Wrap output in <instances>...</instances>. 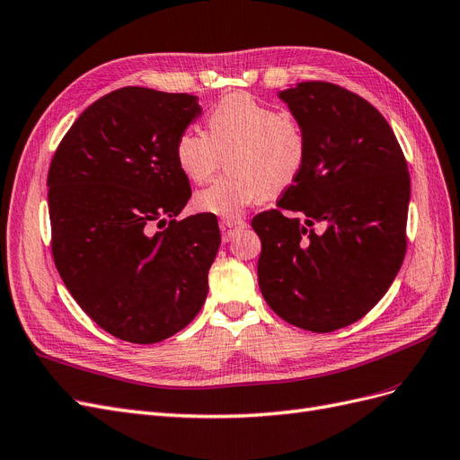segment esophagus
I'll return each mask as SVG.
<instances>
[{"label": "esophagus", "mask_w": 460, "mask_h": 460, "mask_svg": "<svg viewBox=\"0 0 460 460\" xmlns=\"http://www.w3.org/2000/svg\"><path fill=\"white\" fill-rule=\"evenodd\" d=\"M246 226L244 219H239V217H224L219 221V227H221V233H224V241H229L231 236L243 229Z\"/></svg>", "instance_id": "1"}]
</instances>
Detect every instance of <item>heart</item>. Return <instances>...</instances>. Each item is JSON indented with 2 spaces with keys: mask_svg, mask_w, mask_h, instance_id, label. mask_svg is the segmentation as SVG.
Instances as JSON below:
<instances>
[{
  "mask_svg": "<svg viewBox=\"0 0 460 460\" xmlns=\"http://www.w3.org/2000/svg\"><path fill=\"white\" fill-rule=\"evenodd\" d=\"M208 133L187 128L175 160L190 181L204 183L227 158L229 173L195 195L200 212L239 216L250 204L288 189L307 160V136L296 118L248 93H231L206 116Z\"/></svg>",
  "mask_w": 460,
  "mask_h": 460,
  "instance_id": "obj_1",
  "label": "heart"
}]
</instances>
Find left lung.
<instances>
[{
  "mask_svg": "<svg viewBox=\"0 0 460 460\" xmlns=\"http://www.w3.org/2000/svg\"><path fill=\"white\" fill-rule=\"evenodd\" d=\"M279 97L305 131L307 160L277 208L252 219L258 283L287 323L332 332L367 315L402 268L407 162L386 118L344 87L300 82Z\"/></svg>",
  "mask_w": 460,
  "mask_h": 460,
  "instance_id": "obj_1",
  "label": "left lung"
}]
</instances>
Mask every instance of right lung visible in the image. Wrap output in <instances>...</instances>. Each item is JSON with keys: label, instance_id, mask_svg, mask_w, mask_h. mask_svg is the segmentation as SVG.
Wrapping results in <instances>:
<instances>
[{"label": "right lung", "instance_id": "obj_1", "mask_svg": "<svg viewBox=\"0 0 460 460\" xmlns=\"http://www.w3.org/2000/svg\"><path fill=\"white\" fill-rule=\"evenodd\" d=\"M200 114L195 95L128 85L87 107L51 160L57 271L85 314L126 342L180 332L208 294L217 219L175 221L190 199L175 141Z\"/></svg>", "mask_w": 460, "mask_h": 460}]
</instances>
